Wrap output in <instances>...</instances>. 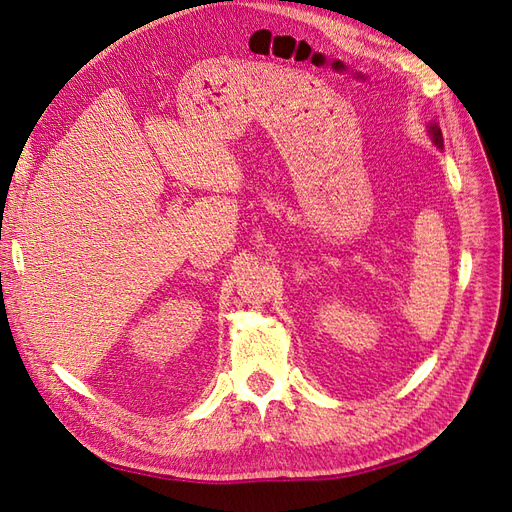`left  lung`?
I'll return each instance as SVG.
<instances>
[{
  "label": "left lung",
  "mask_w": 512,
  "mask_h": 512,
  "mask_svg": "<svg viewBox=\"0 0 512 512\" xmlns=\"http://www.w3.org/2000/svg\"><path fill=\"white\" fill-rule=\"evenodd\" d=\"M429 134H431V141L436 143L438 147H444V141H442V130L436 126V123H431L429 126Z\"/></svg>",
  "instance_id": "1"
}]
</instances>
